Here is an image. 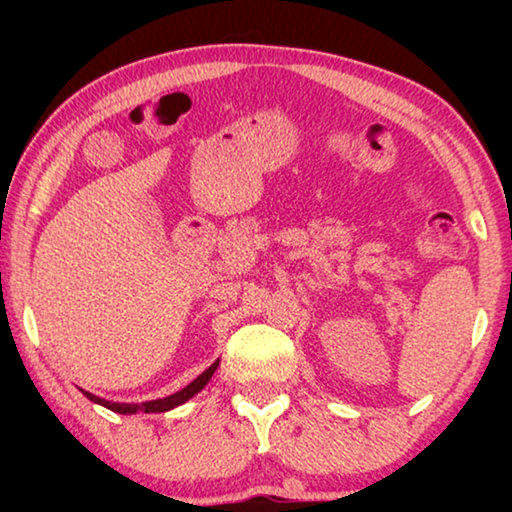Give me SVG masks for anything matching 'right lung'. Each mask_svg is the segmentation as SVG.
I'll use <instances>...</instances> for the list:
<instances>
[{"instance_id":"add662e5","label":"right lung","mask_w":512,"mask_h":512,"mask_svg":"<svg viewBox=\"0 0 512 512\" xmlns=\"http://www.w3.org/2000/svg\"><path fill=\"white\" fill-rule=\"evenodd\" d=\"M216 368H219V361H214L212 366L203 372V375H198V377L192 381V384L183 388V391L173 393V395H169V397H162V400H151V402H142V404H119V402L103 400V397H97V395H92V393H88V391H83V395L88 397L90 402L106 406V409L115 411V413H121V415H131V413H137V411H144V413H164V411L176 409V406H180V404H185L187 400H192V397H194L196 393H201L203 388L207 386V381L212 379Z\"/></svg>"}]
</instances>
